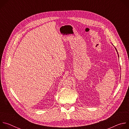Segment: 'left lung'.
Wrapping results in <instances>:
<instances>
[{"mask_svg": "<svg viewBox=\"0 0 129 129\" xmlns=\"http://www.w3.org/2000/svg\"><path fill=\"white\" fill-rule=\"evenodd\" d=\"M115 49H116V48H115Z\"/></svg>", "mask_w": 129, "mask_h": 129, "instance_id": "obj_1", "label": "left lung"}]
</instances>
